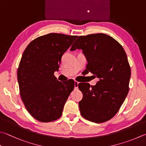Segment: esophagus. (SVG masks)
Masks as SVG:
<instances>
[{
    "label": "esophagus",
    "mask_w": 146,
    "mask_h": 146,
    "mask_svg": "<svg viewBox=\"0 0 146 146\" xmlns=\"http://www.w3.org/2000/svg\"><path fill=\"white\" fill-rule=\"evenodd\" d=\"M78 82L77 81H75V88L78 89Z\"/></svg>",
    "instance_id": "esophagus-1"
}]
</instances>
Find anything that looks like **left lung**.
Here are the masks:
<instances>
[{
	"mask_svg": "<svg viewBox=\"0 0 146 146\" xmlns=\"http://www.w3.org/2000/svg\"><path fill=\"white\" fill-rule=\"evenodd\" d=\"M82 50L88 62L87 72L99 78L95 86L80 83L83 94L78 103L82 117L101 123L114 116L129 91L131 69L126 52L120 44L105 34L79 36L70 50Z\"/></svg>",
	"mask_w": 146,
	"mask_h": 146,
	"instance_id": "obj_1",
	"label": "left lung"
}]
</instances>
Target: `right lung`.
Returning <instances> with one entry per match:
<instances>
[{
    "mask_svg": "<svg viewBox=\"0 0 146 146\" xmlns=\"http://www.w3.org/2000/svg\"><path fill=\"white\" fill-rule=\"evenodd\" d=\"M77 36L50 33L34 39L23 52L17 77L20 93L29 113L40 122L59 119L75 82L54 76L64 53Z\"/></svg>",
    "mask_w": 146,
    "mask_h": 146,
    "instance_id": "1",
    "label": "right lung"
}]
</instances>
